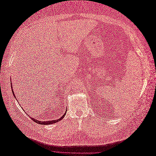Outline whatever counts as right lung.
Here are the masks:
<instances>
[{"label":"right lung","instance_id":"1","mask_svg":"<svg viewBox=\"0 0 156 156\" xmlns=\"http://www.w3.org/2000/svg\"><path fill=\"white\" fill-rule=\"evenodd\" d=\"M12 93H13V95L14 96V97H16L15 96V94H14L13 92V90L12 89ZM66 115V112L65 114H64L62 116H61L60 119H57V120H49V121H39L38 120H37L36 119H34V118H31V119H32V120H34L35 122H36L37 124H41V125H49V124H55V123H56L57 122H59L60 120H62L64 119V117Z\"/></svg>","mask_w":156,"mask_h":156}]
</instances>
